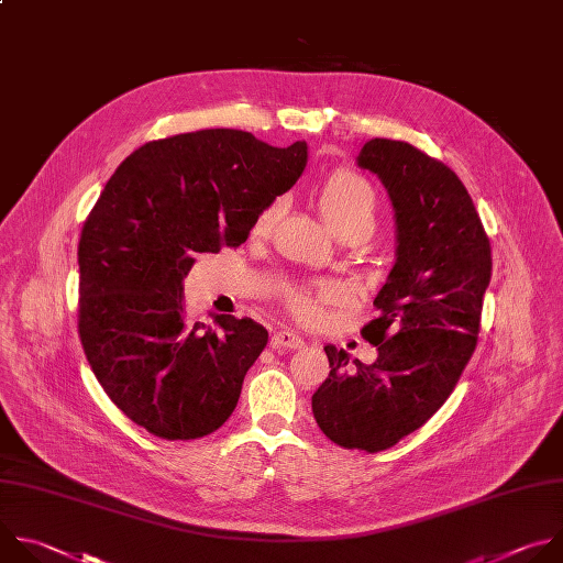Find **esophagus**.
<instances>
[{
    "label": "esophagus",
    "mask_w": 563,
    "mask_h": 563,
    "mask_svg": "<svg viewBox=\"0 0 563 563\" xmlns=\"http://www.w3.org/2000/svg\"><path fill=\"white\" fill-rule=\"evenodd\" d=\"M271 346H273L275 351H297V349L303 346V340H301L299 334H295V332H290V330H279V332L273 334Z\"/></svg>",
    "instance_id": "esophagus-1"
}]
</instances>
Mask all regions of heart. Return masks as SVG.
Wrapping results in <instances>:
<instances>
[{
	"mask_svg": "<svg viewBox=\"0 0 563 563\" xmlns=\"http://www.w3.org/2000/svg\"><path fill=\"white\" fill-rule=\"evenodd\" d=\"M279 201H273L266 206L253 227L255 238H268L275 221L279 217ZM319 210L328 227L340 235L349 229L357 227H375V212H377V199L366 179H362L355 173H336L332 175L319 195ZM340 297V290L332 286H319V288H306L295 286L284 290V301L290 308V312L306 321L314 323L321 319V306L328 301H334Z\"/></svg>",
	"mask_w": 563,
	"mask_h": 563,
	"instance_id": "b5f03b06",
	"label": "heart"
}]
</instances>
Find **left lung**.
<instances>
[{
  "label": "left lung",
  "instance_id": "left-lung-1",
  "mask_svg": "<svg viewBox=\"0 0 563 563\" xmlns=\"http://www.w3.org/2000/svg\"><path fill=\"white\" fill-rule=\"evenodd\" d=\"M357 166L377 175L395 210V266L362 328L377 346L371 366L323 346L330 373L312 395L321 432L379 453L421 428L451 397L475 353L490 242L462 179L406 142L375 137Z\"/></svg>",
  "mask_w": 563,
  "mask_h": 563
}]
</instances>
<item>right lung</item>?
<instances>
[{
  "mask_svg": "<svg viewBox=\"0 0 563 563\" xmlns=\"http://www.w3.org/2000/svg\"><path fill=\"white\" fill-rule=\"evenodd\" d=\"M306 162V142L208 129L144 144L106 181L77 251L79 336L110 401L151 434L197 439L233 415L268 330L188 321L181 282L197 253L244 244Z\"/></svg>",
  "mask_w": 563,
  "mask_h": 563,
  "instance_id": "right-lung-1",
  "label": "right lung"
}]
</instances>
